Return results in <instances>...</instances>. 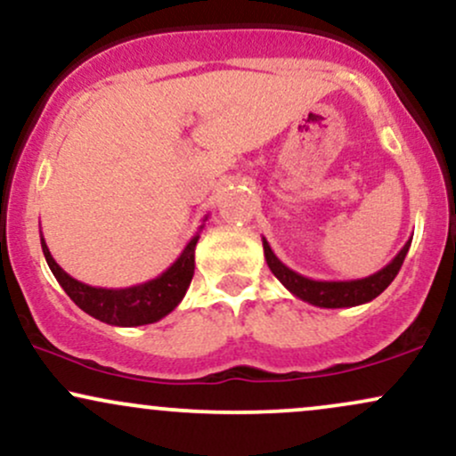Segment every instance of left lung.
I'll list each match as a JSON object with an SVG mask.
<instances>
[{
    "label": "left lung",
    "mask_w": 456,
    "mask_h": 456,
    "mask_svg": "<svg viewBox=\"0 0 456 456\" xmlns=\"http://www.w3.org/2000/svg\"><path fill=\"white\" fill-rule=\"evenodd\" d=\"M411 245V239L401 248V251L388 262L384 269H379L373 275L362 277V280H346V281H322V280H309V277L301 275V273L292 271L283 262L273 254L269 240L262 237V248H265V258L273 275L280 280L283 286L290 290L294 297L301 301L315 305V307L326 309H339V307H356V305H365L373 298L379 297L390 281L397 277V273L403 265L405 256Z\"/></svg>",
    "instance_id": "1"
}]
</instances>
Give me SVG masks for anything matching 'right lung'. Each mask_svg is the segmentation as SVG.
I'll return each instance as SVG.
<instances>
[{
	"mask_svg": "<svg viewBox=\"0 0 456 456\" xmlns=\"http://www.w3.org/2000/svg\"><path fill=\"white\" fill-rule=\"evenodd\" d=\"M202 222H207V217ZM202 228H205V224L198 228V232L185 245L179 258L162 275L132 288H95L74 280L51 256V251L46 248V240L42 237V230L40 243L48 269L53 271L59 286L66 290L68 297L85 314L94 315L95 320L110 326H142L162 320L164 315H168L176 305L183 301L191 277H194V251Z\"/></svg>",
	"mask_w": 456,
	"mask_h": 456,
	"instance_id": "obj_1",
	"label": "right lung"
}]
</instances>
